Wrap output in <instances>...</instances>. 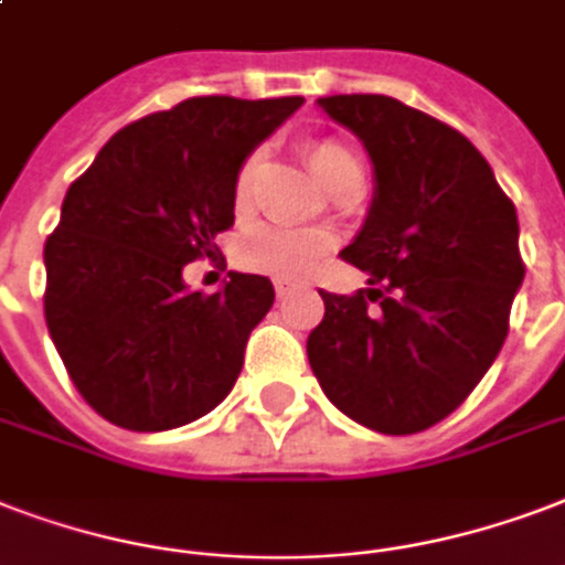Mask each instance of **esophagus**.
Returning <instances> with one entry per match:
<instances>
[{
	"instance_id": "obj_1",
	"label": "esophagus",
	"mask_w": 565,
	"mask_h": 565,
	"mask_svg": "<svg viewBox=\"0 0 565 565\" xmlns=\"http://www.w3.org/2000/svg\"><path fill=\"white\" fill-rule=\"evenodd\" d=\"M299 290V284H290V281H275V296L278 299H287V296H292V292Z\"/></svg>"
}]
</instances>
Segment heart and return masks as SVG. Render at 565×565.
<instances>
[{
	"label": "heart",
	"instance_id": "1",
	"mask_svg": "<svg viewBox=\"0 0 565 565\" xmlns=\"http://www.w3.org/2000/svg\"><path fill=\"white\" fill-rule=\"evenodd\" d=\"M305 159L311 166L313 178L329 192L352 174H361L359 157L343 141L320 139L305 148ZM260 171V153H254L239 171L234 189L236 213H243L252 201L254 180ZM334 234L326 227H257L236 248V257L245 269L257 275H269L278 281H296L317 269L322 257L334 248Z\"/></svg>",
	"mask_w": 565,
	"mask_h": 565
}]
</instances>
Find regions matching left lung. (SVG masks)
<instances>
[{
    "label": "left lung",
    "instance_id": "8db88e82",
    "mask_svg": "<svg viewBox=\"0 0 565 565\" xmlns=\"http://www.w3.org/2000/svg\"><path fill=\"white\" fill-rule=\"evenodd\" d=\"M317 106L367 150L373 201L340 252L370 287L320 292L308 361L355 424L420 433L462 406L507 340L524 281L515 206L480 150L441 120L382 94Z\"/></svg>",
    "mask_w": 565,
    "mask_h": 565
}]
</instances>
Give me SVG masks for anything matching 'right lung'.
<instances>
[{
  "mask_svg": "<svg viewBox=\"0 0 565 565\" xmlns=\"http://www.w3.org/2000/svg\"><path fill=\"white\" fill-rule=\"evenodd\" d=\"M301 103L192 97L115 132L67 189L43 245V313L76 391L115 426L178 429L236 385L273 281L227 273L204 296L183 266L234 225L245 159Z\"/></svg>",
  "mask_w": 565,
  "mask_h": 565,
  "instance_id": "obj_1",
  "label": "right lung"
}]
</instances>
